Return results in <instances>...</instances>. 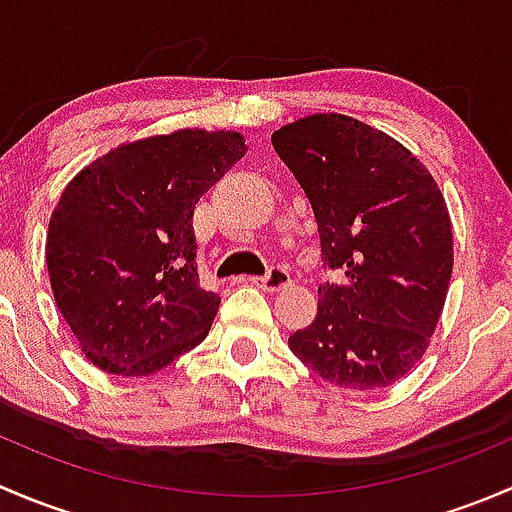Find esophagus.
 Segmentation results:
<instances>
[{"label":"esophagus","instance_id":"34e87169","mask_svg":"<svg viewBox=\"0 0 512 512\" xmlns=\"http://www.w3.org/2000/svg\"><path fill=\"white\" fill-rule=\"evenodd\" d=\"M252 285H257L260 289H267V292H280V289L289 287V272L282 270V267H272L265 277H252Z\"/></svg>","mask_w":512,"mask_h":512}]
</instances>
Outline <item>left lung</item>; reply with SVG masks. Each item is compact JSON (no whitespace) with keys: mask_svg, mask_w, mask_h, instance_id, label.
I'll use <instances>...</instances> for the list:
<instances>
[{"mask_svg":"<svg viewBox=\"0 0 512 512\" xmlns=\"http://www.w3.org/2000/svg\"><path fill=\"white\" fill-rule=\"evenodd\" d=\"M272 146L312 203L324 267L342 272L289 349L342 389L394 384L426 354L451 285L441 188L409 148L344 113L297 118Z\"/></svg>","mask_w":512,"mask_h":512,"instance_id":"left-lung-1","label":"left lung"}]
</instances>
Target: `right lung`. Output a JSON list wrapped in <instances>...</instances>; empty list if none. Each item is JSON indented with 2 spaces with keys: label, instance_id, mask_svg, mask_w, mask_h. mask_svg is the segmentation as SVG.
I'll use <instances>...</instances> for the list:
<instances>
[{
  "label": "right lung",
  "instance_id": "obj_1",
  "mask_svg": "<svg viewBox=\"0 0 512 512\" xmlns=\"http://www.w3.org/2000/svg\"><path fill=\"white\" fill-rule=\"evenodd\" d=\"M245 153L237 131L180 128L121 143L66 185L46 267L98 369L151 376L208 337L220 297L198 285L193 210Z\"/></svg>",
  "mask_w": 512,
  "mask_h": 512
}]
</instances>
